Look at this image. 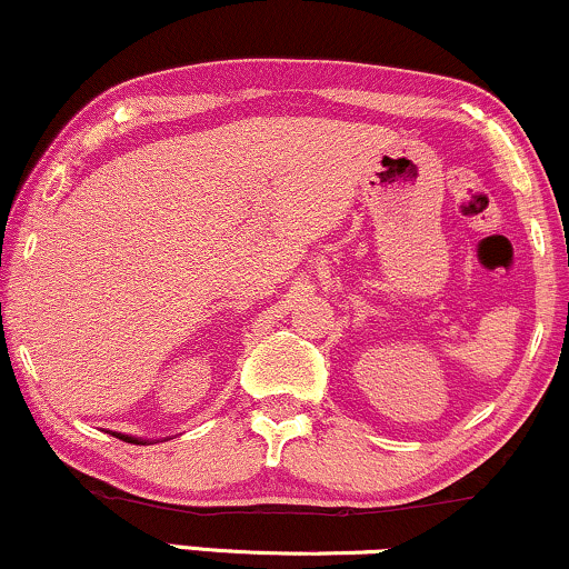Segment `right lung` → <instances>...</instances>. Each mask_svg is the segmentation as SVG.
Returning <instances> with one entry per match:
<instances>
[{
    "label": "right lung",
    "instance_id": "1",
    "mask_svg": "<svg viewBox=\"0 0 569 569\" xmlns=\"http://www.w3.org/2000/svg\"><path fill=\"white\" fill-rule=\"evenodd\" d=\"M112 436L123 438V441H128V443H147V441H139V438H131V436H120V433H112Z\"/></svg>",
    "mask_w": 569,
    "mask_h": 569
}]
</instances>
